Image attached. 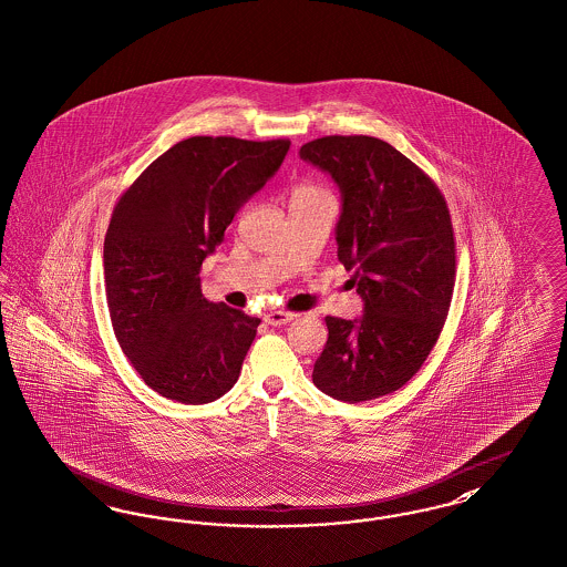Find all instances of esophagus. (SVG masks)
<instances>
[{
  "label": "esophagus",
  "mask_w": 567,
  "mask_h": 567,
  "mask_svg": "<svg viewBox=\"0 0 567 567\" xmlns=\"http://www.w3.org/2000/svg\"><path fill=\"white\" fill-rule=\"evenodd\" d=\"M293 319H296V315H291V312H285V310H271V312H267L266 315L267 326H274V328L287 326V323H291Z\"/></svg>",
  "instance_id": "34e87169"
}]
</instances>
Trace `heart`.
I'll return each instance as SVG.
<instances>
[{"mask_svg": "<svg viewBox=\"0 0 567 567\" xmlns=\"http://www.w3.org/2000/svg\"><path fill=\"white\" fill-rule=\"evenodd\" d=\"M315 188H310V186H300L296 193H312Z\"/></svg>", "mask_w": 567, "mask_h": 567, "instance_id": "heart-1", "label": "heart"}]
</instances>
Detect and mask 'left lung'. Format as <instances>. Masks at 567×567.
Returning a JSON list of instances; mask_svg holds the SVG:
<instances>
[{
    "label": "left lung",
    "instance_id": "left-lung-1",
    "mask_svg": "<svg viewBox=\"0 0 567 567\" xmlns=\"http://www.w3.org/2000/svg\"><path fill=\"white\" fill-rule=\"evenodd\" d=\"M300 158L340 190L338 261L364 301L358 319H326L312 383L351 404L381 399L422 368L445 323L456 271L447 205L422 168L374 136H323Z\"/></svg>",
    "mask_w": 567,
    "mask_h": 567
}]
</instances>
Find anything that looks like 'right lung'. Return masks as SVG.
<instances>
[{
	"label": "right lung",
	"mask_w": 567,
	"mask_h": 567,
	"mask_svg": "<svg viewBox=\"0 0 567 567\" xmlns=\"http://www.w3.org/2000/svg\"><path fill=\"white\" fill-rule=\"evenodd\" d=\"M291 141L190 136L145 168L104 237L113 332L141 379L165 399L227 394L261 319L200 293V264L282 165Z\"/></svg>",
	"instance_id": "obj_1"
}]
</instances>
